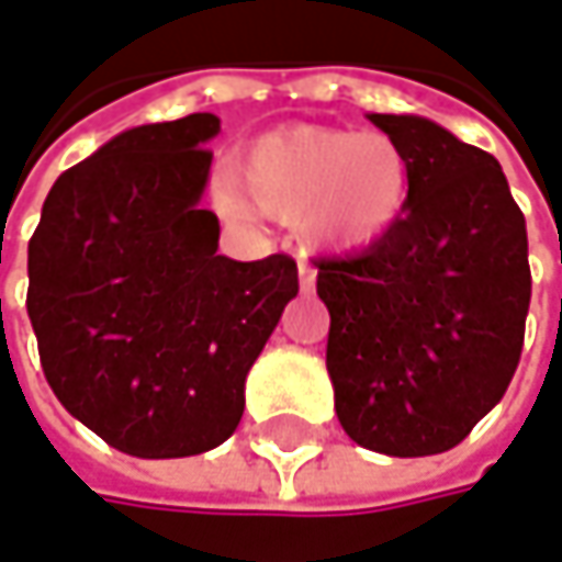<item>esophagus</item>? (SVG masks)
<instances>
[{
  "label": "esophagus",
  "mask_w": 562,
  "mask_h": 562,
  "mask_svg": "<svg viewBox=\"0 0 562 562\" xmlns=\"http://www.w3.org/2000/svg\"><path fill=\"white\" fill-rule=\"evenodd\" d=\"M299 289H302V292H312V289H315V270L308 267L305 257H299Z\"/></svg>",
  "instance_id": "esophagus-1"
}]
</instances>
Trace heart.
<instances>
[{
	"label": "heart",
	"instance_id": "obj_1",
	"mask_svg": "<svg viewBox=\"0 0 562 562\" xmlns=\"http://www.w3.org/2000/svg\"><path fill=\"white\" fill-rule=\"evenodd\" d=\"M405 154L383 134L289 125L254 137L222 202L234 215L257 212L299 225L328 254L367 250L389 237L408 209Z\"/></svg>",
	"mask_w": 562,
	"mask_h": 562
}]
</instances>
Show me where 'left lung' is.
Masks as SVG:
<instances>
[{"label": "left lung", "mask_w": 562, "mask_h": 562, "mask_svg": "<svg viewBox=\"0 0 562 562\" xmlns=\"http://www.w3.org/2000/svg\"><path fill=\"white\" fill-rule=\"evenodd\" d=\"M405 154L402 222L322 260L328 376L350 440L385 457L457 447L512 383L531 305L528 228L498 160L422 115H370Z\"/></svg>", "instance_id": "obj_1"}]
</instances>
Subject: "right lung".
<instances>
[{
	"label": "right lung",
	"instance_id": "obj_1",
	"mask_svg": "<svg viewBox=\"0 0 562 562\" xmlns=\"http://www.w3.org/2000/svg\"><path fill=\"white\" fill-rule=\"evenodd\" d=\"M212 112L122 131L70 167L27 244V318L60 405L109 447L195 457L225 443L295 260H231L202 209Z\"/></svg>",
	"mask_w": 562,
	"mask_h": 562
}]
</instances>
